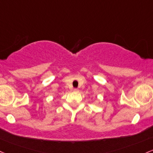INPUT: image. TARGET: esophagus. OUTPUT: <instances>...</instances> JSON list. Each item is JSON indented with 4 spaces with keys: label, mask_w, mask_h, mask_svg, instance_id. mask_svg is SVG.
<instances>
[{
    "label": "esophagus",
    "mask_w": 153,
    "mask_h": 153,
    "mask_svg": "<svg viewBox=\"0 0 153 153\" xmlns=\"http://www.w3.org/2000/svg\"><path fill=\"white\" fill-rule=\"evenodd\" d=\"M74 91H75V92H78V91H79V90H78V88H74Z\"/></svg>",
    "instance_id": "esophagus-1"
}]
</instances>
